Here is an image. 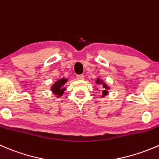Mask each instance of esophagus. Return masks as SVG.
<instances>
[{"label":"esophagus","mask_w":159,"mask_h":159,"mask_svg":"<svg viewBox=\"0 0 159 159\" xmlns=\"http://www.w3.org/2000/svg\"><path fill=\"white\" fill-rule=\"evenodd\" d=\"M76 78H77V79H78V80H83V79H84V75H77Z\"/></svg>","instance_id":"34e87169"}]
</instances>
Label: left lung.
Instances as JSON below:
<instances>
[{"label":"left lung","mask_w":159,"mask_h":159,"mask_svg":"<svg viewBox=\"0 0 159 159\" xmlns=\"http://www.w3.org/2000/svg\"><path fill=\"white\" fill-rule=\"evenodd\" d=\"M96 81H97V84H99V83L102 82V81H100L99 78H98V79ZM102 87H103V89H104V90L102 91V94H103V95H106V94H107V92H108V91H107L108 87H107V86H106L105 84H102Z\"/></svg>","instance_id":"obj_1"}]
</instances>
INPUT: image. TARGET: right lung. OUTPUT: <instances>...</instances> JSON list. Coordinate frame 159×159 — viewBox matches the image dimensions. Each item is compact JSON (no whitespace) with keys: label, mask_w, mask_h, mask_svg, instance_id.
Here are the masks:
<instances>
[{"label":"right lung","mask_w":159,"mask_h":159,"mask_svg":"<svg viewBox=\"0 0 159 159\" xmlns=\"http://www.w3.org/2000/svg\"><path fill=\"white\" fill-rule=\"evenodd\" d=\"M67 82V79H61L59 81H57L54 84L52 87V91L53 92V93L57 95L58 96H61L62 94L64 93V84Z\"/></svg>","instance_id":"obj_1"}]
</instances>
